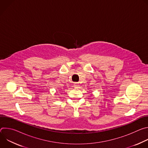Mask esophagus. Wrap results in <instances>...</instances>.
Wrapping results in <instances>:
<instances>
[{"label":"esophagus","instance_id":"obj_1","mask_svg":"<svg viewBox=\"0 0 148 148\" xmlns=\"http://www.w3.org/2000/svg\"><path fill=\"white\" fill-rule=\"evenodd\" d=\"M74 87H78V84H77V83H75V84H74Z\"/></svg>","mask_w":148,"mask_h":148}]
</instances>
